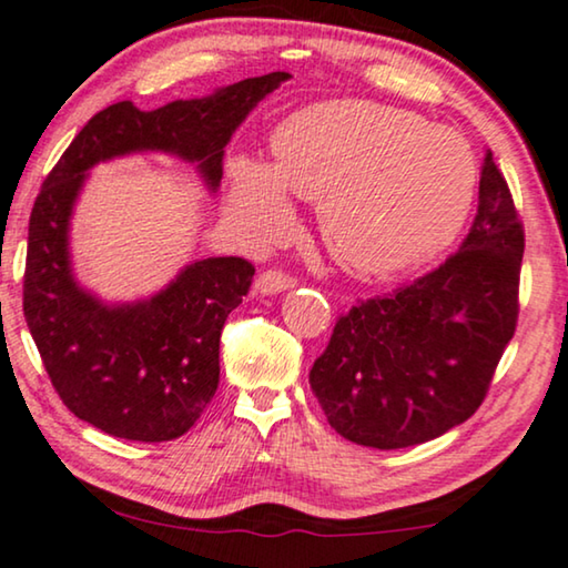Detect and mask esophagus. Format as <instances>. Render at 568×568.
I'll return each instance as SVG.
<instances>
[{
  "instance_id": "1",
  "label": "esophagus",
  "mask_w": 568,
  "mask_h": 568,
  "mask_svg": "<svg viewBox=\"0 0 568 568\" xmlns=\"http://www.w3.org/2000/svg\"><path fill=\"white\" fill-rule=\"evenodd\" d=\"M291 287H295V281L291 275L281 273V270H265V273H260L257 281H254V293L260 295H275L291 291Z\"/></svg>"
}]
</instances>
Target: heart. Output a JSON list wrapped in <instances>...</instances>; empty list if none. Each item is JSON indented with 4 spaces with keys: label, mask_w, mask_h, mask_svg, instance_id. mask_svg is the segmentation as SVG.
<instances>
[{
    "label": "heart",
    "mask_w": 568,
    "mask_h": 568,
    "mask_svg": "<svg viewBox=\"0 0 568 568\" xmlns=\"http://www.w3.org/2000/svg\"><path fill=\"white\" fill-rule=\"evenodd\" d=\"M275 166L239 156L229 211L254 242L293 229L291 195L318 203L324 242L342 267L388 281L433 262L466 226L476 156L458 131L412 110L363 100L311 105L277 128Z\"/></svg>",
    "instance_id": "heart-1"
}]
</instances>
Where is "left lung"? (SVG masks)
Instances as JSON below:
<instances>
[{"label": "left lung", "mask_w": 568, "mask_h": 568, "mask_svg": "<svg viewBox=\"0 0 568 568\" xmlns=\"http://www.w3.org/2000/svg\"><path fill=\"white\" fill-rule=\"evenodd\" d=\"M523 223L486 151L478 213L433 273L342 316L308 373L326 422L349 443L396 450L458 427L481 406L517 324Z\"/></svg>", "instance_id": "1"}]
</instances>
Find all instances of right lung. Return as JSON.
<instances>
[{
  "label": "right lung",
  "instance_id": "add662e5",
  "mask_svg": "<svg viewBox=\"0 0 568 568\" xmlns=\"http://www.w3.org/2000/svg\"><path fill=\"white\" fill-rule=\"evenodd\" d=\"M287 79V71H273L156 110L115 102L77 133L45 178L30 213L22 311L48 378L74 417L123 440L185 435L219 388L221 329L254 275L242 257H207L149 298L102 301L77 281L69 246L90 170L159 151L195 164L207 193H219L231 135Z\"/></svg>",
  "mask_w": 568,
  "mask_h": 568
}]
</instances>
